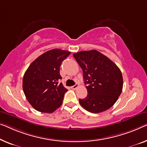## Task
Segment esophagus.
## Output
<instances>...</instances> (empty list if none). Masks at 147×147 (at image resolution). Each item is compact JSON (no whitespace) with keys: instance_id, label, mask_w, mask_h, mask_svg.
Returning a JSON list of instances; mask_svg holds the SVG:
<instances>
[{"instance_id":"34e87169","label":"esophagus","mask_w":147,"mask_h":147,"mask_svg":"<svg viewBox=\"0 0 147 147\" xmlns=\"http://www.w3.org/2000/svg\"><path fill=\"white\" fill-rule=\"evenodd\" d=\"M79 86V85L78 84H75V85H74V86H71V88L72 89H74V90H75V89H76Z\"/></svg>"}]
</instances>
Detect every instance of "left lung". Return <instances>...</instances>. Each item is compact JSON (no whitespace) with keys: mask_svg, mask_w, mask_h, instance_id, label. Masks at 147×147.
Wrapping results in <instances>:
<instances>
[{"mask_svg":"<svg viewBox=\"0 0 147 147\" xmlns=\"http://www.w3.org/2000/svg\"><path fill=\"white\" fill-rule=\"evenodd\" d=\"M73 56L83 71L88 95L79 99L83 108L100 113L113 106L123 89L121 72L112 61L96 50L82 51Z\"/></svg>","mask_w":147,"mask_h":147,"instance_id":"left-lung-1","label":"left lung"}]
</instances>
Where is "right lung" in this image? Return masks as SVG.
<instances>
[{
	"label": "right lung",
	"instance_id": "obj_1",
	"mask_svg": "<svg viewBox=\"0 0 147 147\" xmlns=\"http://www.w3.org/2000/svg\"><path fill=\"white\" fill-rule=\"evenodd\" d=\"M71 52L59 49L49 50L30 64L23 77L24 94L37 111L52 113L62 105L68 90L59 83L60 66Z\"/></svg>",
	"mask_w": 147,
	"mask_h": 147
}]
</instances>
